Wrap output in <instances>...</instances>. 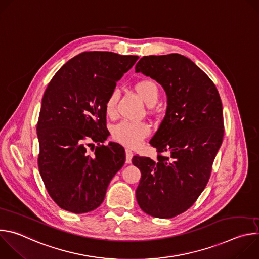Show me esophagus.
Here are the masks:
<instances>
[{
    "label": "esophagus",
    "mask_w": 259,
    "mask_h": 259,
    "mask_svg": "<svg viewBox=\"0 0 259 259\" xmlns=\"http://www.w3.org/2000/svg\"><path fill=\"white\" fill-rule=\"evenodd\" d=\"M132 157H133V152L129 149H126V163L127 164H131Z\"/></svg>",
    "instance_id": "1"
}]
</instances>
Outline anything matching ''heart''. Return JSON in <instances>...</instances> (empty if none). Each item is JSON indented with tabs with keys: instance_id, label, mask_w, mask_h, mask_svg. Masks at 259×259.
<instances>
[{
	"instance_id": "1",
	"label": "heart",
	"mask_w": 259,
	"mask_h": 259,
	"mask_svg": "<svg viewBox=\"0 0 259 259\" xmlns=\"http://www.w3.org/2000/svg\"><path fill=\"white\" fill-rule=\"evenodd\" d=\"M134 90L147 105H154L158 101L160 95V89L158 84L150 79H144L137 82L134 86ZM117 101L118 93L117 91H113L106 98L104 104L105 113L107 116L113 117L115 115ZM150 126L146 123L123 121L114 127L113 137L116 141L126 146L136 147L150 134Z\"/></svg>"
}]
</instances>
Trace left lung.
<instances>
[{
  "mask_svg": "<svg viewBox=\"0 0 259 259\" xmlns=\"http://www.w3.org/2000/svg\"><path fill=\"white\" fill-rule=\"evenodd\" d=\"M135 71L156 80L167 95L165 118L150 141L157 160L132 159L141 172L136 200L146 214L172 218L192 207L207 186L224 138L223 103L211 79L183 55L143 56Z\"/></svg>",
  "mask_w": 259,
  "mask_h": 259,
  "instance_id": "8db88e82",
  "label": "left lung"
}]
</instances>
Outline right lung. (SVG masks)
I'll list each match as a JSON object with an SVG mask.
<instances>
[{
	"mask_svg": "<svg viewBox=\"0 0 259 259\" xmlns=\"http://www.w3.org/2000/svg\"><path fill=\"white\" fill-rule=\"evenodd\" d=\"M138 58L83 52L63 64L47 86L36 125L39 171L50 197L66 211L81 214L99 207L125 163L122 145L102 144L109 135L104 104ZM92 146L96 152L90 155Z\"/></svg>",
	"mask_w": 259,
	"mask_h": 259,
	"instance_id": "add662e5",
	"label": "right lung"
}]
</instances>
